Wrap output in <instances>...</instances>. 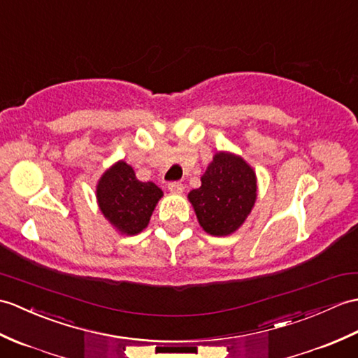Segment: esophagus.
Here are the masks:
<instances>
[{
	"label": "esophagus",
	"instance_id": "obj_1",
	"mask_svg": "<svg viewBox=\"0 0 358 358\" xmlns=\"http://www.w3.org/2000/svg\"><path fill=\"white\" fill-rule=\"evenodd\" d=\"M168 189L173 194H181L182 190H185V186H182L180 181H171L168 185Z\"/></svg>",
	"mask_w": 358,
	"mask_h": 358
}]
</instances>
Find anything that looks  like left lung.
<instances>
[{"label": "left lung", "instance_id": "1", "mask_svg": "<svg viewBox=\"0 0 358 358\" xmlns=\"http://www.w3.org/2000/svg\"><path fill=\"white\" fill-rule=\"evenodd\" d=\"M256 176L241 157L215 154L201 177V187L190 190L201 227L213 236L234 234L245 221L256 201Z\"/></svg>", "mask_w": 358, "mask_h": 358}]
</instances>
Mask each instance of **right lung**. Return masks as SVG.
Segmentation results:
<instances>
[{
  "mask_svg": "<svg viewBox=\"0 0 358 358\" xmlns=\"http://www.w3.org/2000/svg\"><path fill=\"white\" fill-rule=\"evenodd\" d=\"M162 195L154 182L138 181L124 162L108 169L97 185V201L105 218L127 235H137L148 226Z\"/></svg>",
  "mask_w": 358,
  "mask_h": 358,
  "instance_id": "obj_1",
  "label": "right lung"
}]
</instances>
